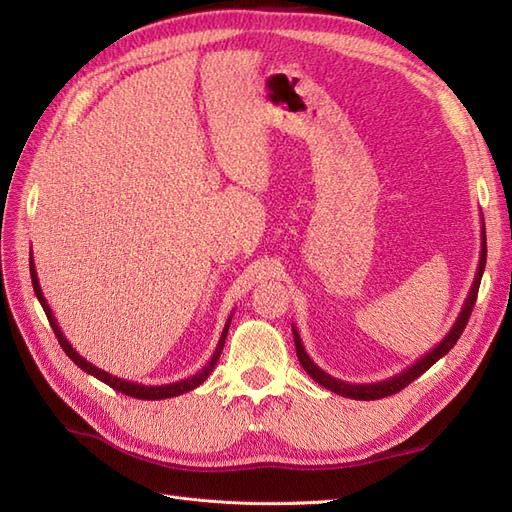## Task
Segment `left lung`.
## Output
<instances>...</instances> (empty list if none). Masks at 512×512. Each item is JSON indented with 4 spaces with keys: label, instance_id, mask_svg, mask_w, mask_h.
I'll list each match as a JSON object with an SVG mask.
<instances>
[{
    "label": "left lung",
    "instance_id": "8db88e82",
    "mask_svg": "<svg viewBox=\"0 0 512 512\" xmlns=\"http://www.w3.org/2000/svg\"><path fill=\"white\" fill-rule=\"evenodd\" d=\"M480 241H483V243H480V260H478V269H476V275H474L472 288H470L468 297H466V303H463L461 312H459V316H457L455 324L451 327V331H448V333L444 335V339H442V342H440L436 348L429 350V352H427L425 356H421V359H418L414 365H410L408 369H404V371H401V374H397V376H393V378H389V380H380V382H371V384H350V382H344V380H337V378L329 376L327 371H322V369H320L312 359H309V354H307V352H305V348H303V342H301V337H299L297 329L292 327L294 348H297L299 363H301V367L307 371L309 378H314L320 386H324V389H329V391H333V393H337V395H342V397L369 401V399H382V397L395 395V393H399L401 389H406V386H408L410 382H414L418 376H423L425 371H427L433 363L440 361L442 356L457 344V339L461 337L463 329H466L468 318H470L472 309H474V303H476V294H478V286H480V277H483L485 262H487L485 222H483V237H480Z\"/></svg>",
    "mask_w": 512,
    "mask_h": 512
}]
</instances>
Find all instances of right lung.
Listing matches in <instances>:
<instances>
[{"label": "right lung", "mask_w": 512, "mask_h": 512, "mask_svg": "<svg viewBox=\"0 0 512 512\" xmlns=\"http://www.w3.org/2000/svg\"><path fill=\"white\" fill-rule=\"evenodd\" d=\"M29 256H32V254H29ZM29 273H32L34 292H36V297H38V301H40V305H42V309H44L46 318H49V322H51L53 333H55L57 339H59V346L64 348V352H66V354L70 356V359H72L76 365H79L83 371H87V374H91L94 378L102 380L104 384L111 386V389H115V391H119V393H123V395H130V397H136V399H147V401H149V399H168V397H177V395H183V393H188V391H194L196 386H200V384H203V382L207 380V376L213 371L215 363H218L220 354H222V350H224V342H226V335H228V327H230L232 314L228 316V320H226V324H224L222 337H220V342H218V348H215V352H213V356H211V361H209L203 369H200L198 374H194V376H190V378L177 380V382H170V384H160V386H147V384H138V382H130V380H121V378H117V376L108 374V371H104V369H100V367H96V365H91L89 361H85L83 356L70 346V342L64 337V333H61V329H59V324H57V320H55V316H53V312H51L49 303H46V299H44L40 282H38V273H36V267H34V260H32V258H29Z\"/></svg>", "instance_id": "1"}]
</instances>
